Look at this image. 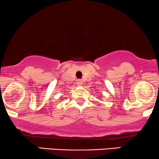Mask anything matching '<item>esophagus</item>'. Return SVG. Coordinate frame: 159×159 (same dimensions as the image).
<instances>
[{"instance_id": "1", "label": "esophagus", "mask_w": 159, "mask_h": 159, "mask_svg": "<svg viewBox=\"0 0 159 159\" xmlns=\"http://www.w3.org/2000/svg\"><path fill=\"white\" fill-rule=\"evenodd\" d=\"M77 85H82V80H77Z\"/></svg>"}]
</instances>
